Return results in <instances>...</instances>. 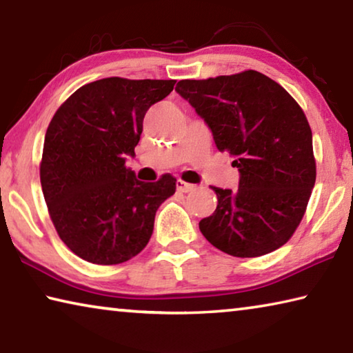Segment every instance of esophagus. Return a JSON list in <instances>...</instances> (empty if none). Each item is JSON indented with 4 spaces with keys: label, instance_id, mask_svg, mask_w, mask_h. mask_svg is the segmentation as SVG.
Masks as SVG:
<instances>
[{
    "label": "esophagus",
    "instance_id": "obj_1",
    "mask_svg": "<svg viewBox=\"0 0 353 353\" xmlns=\"http://www.w3.org/2000/svg\"><path fill=\"white\" fill-rule=\"evenodd\" d=\"M177 190L182 191V193H190V191L196 190V185L187 183V182H183V181H179V182H177Z\"/></svg>",
    "mask_w": 353,
    "mask_h": 353
}]
</instances>
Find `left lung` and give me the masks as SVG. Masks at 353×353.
<instances>
[{"instance_id": "8db88e82", "label": "left lung", "mask_w": 353, "mask_h": 353, "mask_svg": "<svg viewBox=\"0 0 353 353\" xmlns=\"http://www.w3.org/2000/svg\"><path fill=\"white\" fill-rule=\"evenodd\" d=\"M176 92L212 129L214 145L240 171L238 190L212 187L216 210L199 229L223 252L252 259L290 240L316 182L313 137L305 113L271 77L248 70L179 81Z\"/></svg>"}]
</instances>
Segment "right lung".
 I'll use <instances>...</instances> for the list:
<instances>
[{"label": "right lung", "instance_id": "add662e5", "mask_svg": "<svg viewBox=\"0 0 353 353\" xmlns=\"http://www.w3.org/2000/svg\"><path fill=\"white\" fill-rule=\"evenodd\" d=\"M174 79L105 77L59 107L46 129L40 182L61 240L82 260L118 265L146 248L155 212L174 194L176 177L140 182L126 166L143 118Z\"/></svg>", "mask_w": 353, "mask_h": 353}]
</instances>
